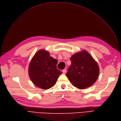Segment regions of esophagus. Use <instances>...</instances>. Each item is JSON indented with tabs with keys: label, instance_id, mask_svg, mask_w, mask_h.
<instances>
[{
	"label": "esophagus",
	"instance_id": "1",
	"mask_svg": "<svg viewBox=\"0 0 121 121\" xmlns=\"http://www.w3.org/2000/svg\"><path fill=\"white\" fill-rule=\"evenodd\" d=\"M62 73H63V74H65V72H66V70L65 69H64L62 70Z\"/></svg>",
	"mask_w": 121,
	"mask_h": 121
}]
</instances>
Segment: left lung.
<instances>
[{"mask_svg": "<svg viewBox=\"0 0 121 121\" xmlns=\"http://www.w3.org/2000/svg\"><path fill=\"white\" fill-rule=\"evenodd\" d=\"M70 60L71 64L66 76L72 85L81 89L92 85L99 74L97 61L85 50L72 55Z\"/></svg>", "mask_w": 121, "mask_h": 121, "instance_id": "obj_1", "label": "left lung"}]
</instances>
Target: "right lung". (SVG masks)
Here are the masks:
<instances>
[{
  "label": "right lung",
  "instance_id": "obj_1",
  "mask_svg": "<svg viewBox=\"0 0 121 121\" xmlns=\"http://www.w3.org/2000/svg\"><path fill=\"white\" fill-rule=\"evenodd\" d=\"M57 60L50 56L49 52L40 50L31 59L28 68L30 78L38 87L48 89L54 86L62 72L57 69Z\"/></svg>",
  "mask_w": 121,
  "mask_h": 121
}]
</instances>
